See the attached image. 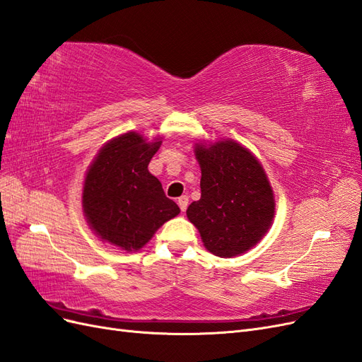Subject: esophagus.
I'll use <instances>...</instances> for the list:
<instances>
[{
	"mask_svg": "<svg viewBox=\"0 0 362 362\" xmlns=\"http://www.w3.org/2000/svg\"><path fill=\"white\" fill-rule=\"evenodd\" d=\"M188 203H189V199L187 197V195H182V197H179V199H177V204H179V208L182 209V212L187 211V208H188Z\"/></svg>",
	"mask_w": 362,
	"mask_h": 362,
	"instance_id": "1",
	"label": "esophagus"
}]
</instances>
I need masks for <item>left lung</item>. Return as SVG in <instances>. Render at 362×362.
<instances>
[{
	"mask_svg": "<svg viewBox=\"0 0 362 362\" xmlns=\"http://www.w3.org/2000/svg\"><path fill=\"white\" fill-rule=\"evenodd\" d=\"M194 153L202 168V197L188 206V220L215 256L245 253L274 218V195L262 165L232 139L195 144Z\"/></svg>",
	"mask_w": 362,
	"mask_h": 362,
	"instance_id": "1",
	"label": "left lung"
}]
</instances>
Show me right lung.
<instances>
[{"label": "right lung", "instance_id": "right-lung-1", "mask_svg": "<svg viewBox=\"0 0 362 362\" xmlns=\"http://www.w3.org/2000/svg\"><path fill=\"white\" fill-rule=\"evenodd\" d=\"M160 144L147 142L136 132L124 133L98 151L86 173L81 204L90 229L126 252L142 249L180 212L148 171Z\"/></svg>", "mask_w": 362, "mask_h": 362}]
</instances>
